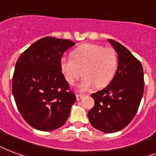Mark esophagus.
Returning <instances> with one entry per match:
<instances>
[{
    "label": "esophagus",
    "instance_id": "1",
    "mask_svg": "<svg viewBox=\"0 0 156 156\" xmlns=\"http://www.w3.org/2000/svg\"><path fill=\"white\" fill-rule=\"evenodd\" d=\"M76 97H77V100H78V101H79V100H81L82 98H83V95H81V94H77V95H76Z\"/></svg>",
    "mask_w": 156,
    "mask_h": 156
}]
</instances>
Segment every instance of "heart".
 Masks as SVG:
<instances>
[{
  "label": "heart",
  "mask_w": 156,
  "mask_h": 156,
  "mask_svg": "<svg viewBox=\"0 0 156 156\" xmlns=\"http://www.w3.org/2000/svg\"><path fill=\"white\" fill-rule=\"evenodd\" d=\"M71 57L60 59V70L70 85H73L83 74L85 76L79 86L82 91L88 90L94 85L97 88L106 87L116 73L117 55L110 47L83 44L71 52Z\"/></svg>",
  "instance_id": "heart-1"
}]
</instances>
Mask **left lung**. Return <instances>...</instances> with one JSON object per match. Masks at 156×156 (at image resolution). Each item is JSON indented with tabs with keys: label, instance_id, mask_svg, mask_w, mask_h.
<instances>
[{
	"label": "left lung",
	"instance_id": "left-lung-1",
	"mask_svg": "<svg viewBox=\"0 0 156 156\" xmlns=\"http://www.w3.org/2000/svg\"><path fill=\"white\" fill-rule=\"evenodd\" d=\"M118 53V69L110 83L92 93L95 105L88 111L91 126L112 133L122 130L136 115L144 91V73L141 62L125 46L108 39Z\"/></svg>",
	"mask_w": 156,
	"mask_h": 156
}]
</instances>
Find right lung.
<instances>
[{"label":"right lung","instance_id":"add662e5","mask_svg":"<svg viewBox=\"0 0 156 156\" xmlns=\"http://www.w3.org/2000/svg\"><path fill=\"white\" fill-rule=\"evenodd\" d=\"M73 45L70 40L46 37L32 44L16 62L12 92L20 115L37 130L57 129L69 116L76 96L59 63Z\"/></svg>","mask_w":156,"mask_h":156}]
</instances>
